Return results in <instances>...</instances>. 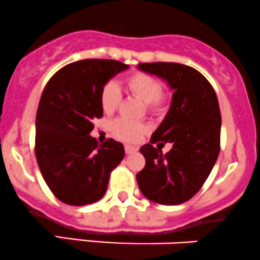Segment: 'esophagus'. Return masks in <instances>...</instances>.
Masks as SVG:
<instances>
[{"label": "esophagus", "mask_w": 260, "mask_h": 260, "mask_svg": "<svg viewBox=\"0 0 260 260\" xmlns=\"http://www.w3.org/2000/svg\"><path fill=\"white\" fill-rule=\"evenodd\" d=\"M124 150H126V154H134L138 149L133 147V145H126V147H124Z\"/></svg>", "instance_id": "obj_1"}]
</instances>
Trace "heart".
Instances as JSON below:
<instances>
[{"label": "heart", "instance_id": "1", "mask_svg": "<svg viewBox=\"0 0 260 260\" xmlns=\"http://www.w3.org/2000/svg\"><path fill=\"white\" fill-rule=\"evenodd\" d=\"M126 85L128 91L133 96L145 103V106L150 112L161 115L168 110L170 101L169 94L161 89L160 80L151 74L144 72L131 74L126 78ZM121 98V90L116 83L109 82L104 85L101 90V106L104 111L107 113L115 111L120 105ZM145 129L147 127L144 124L124 118H120L112 124L113 134L124 142H136L143 136Z\"/></svg>", "mask_w": 260, "mask_h": 260}]
</instances>
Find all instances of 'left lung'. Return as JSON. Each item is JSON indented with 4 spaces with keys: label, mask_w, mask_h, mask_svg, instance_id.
Returning <instances> with one entry per match:
<instances>
[{
    "label": "left lung",
    "mask_w": 260,
    "mask_h": 260,
    "mask_svg": "<svg viewBox=\"0 0 260 260\" xmlns=\"http://www.w3.org/2000/svg\"><path fill=\"white\" fill-rule=\"evenodd\" d=\"M138 70L166 80L172 99L150 143L140 148L145 166L137 174V182L149 201L182 204L201 189L219 156V101L207 78L189 66L153 62L139 63ZM165 142H171L173 148L162 154L159 147Z\"/></svg>",
    "instance_id": "obj_1"
}]
</instances>
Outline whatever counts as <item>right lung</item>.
I'll return each instance as SVG.
<instances>
[{"mask_svg":"<svg viewBox=\"0 0 260 260\" xmlns=\"http://www.w3.org/2000/svg\"><path fill=\"white\" fill-rule=\"evenodd\" d=\"M128 64L83 59L64 66L45 86L35 122V155L56 198L86 205L105 194L110 174L124 157L122 143L92 138V121L103 117L101 90Z\"/></svg>","mask_w":260,"mask_h":260,"instance_id":"add662e5","label":"right lung"}]
</instances>
